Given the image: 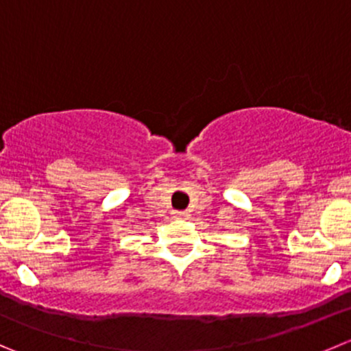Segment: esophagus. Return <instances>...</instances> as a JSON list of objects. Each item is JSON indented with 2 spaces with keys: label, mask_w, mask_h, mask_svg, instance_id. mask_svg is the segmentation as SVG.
<instances>
[{
  "label": "esophagus",
  "mask_w": 351,
  "mask_h": 351,
  "mask_svg": "<svg viewBox=\"0 0 351 351\" xmlns=\"http://www.w3.org/2000/svg\"><path fill=\"white\" fill-rule=\"evenodd\" d=\"M173 217H178V219H188L189 213L188 212H173Z\"/></svg>",
  "instance_id": "1"
}]
</instances>
